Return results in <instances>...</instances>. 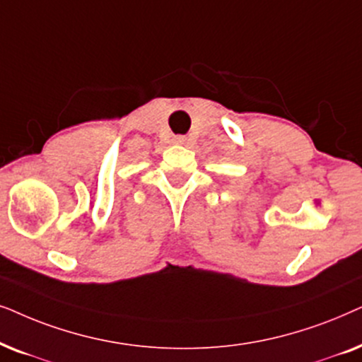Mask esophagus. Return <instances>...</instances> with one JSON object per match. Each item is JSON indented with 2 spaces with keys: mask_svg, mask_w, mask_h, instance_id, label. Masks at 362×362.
<instances>
[{
  "mask_svg": "<svg viewBox=\"0 0 362 362\" xmlns=\"http://www.w3.org/2000/svg\"><path fill=\"white\" fill-rule=\"evenodd\" d=\"M173 142L178 144V146H185V144H189V137H187V136H175V137H173Z\"/></svg>",
  "mask_w": 362,
  "mask_h": 362,
  "instance_id": "esophagus-1",
  "label": "esophagus"
}]
</instances>
